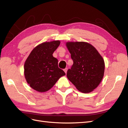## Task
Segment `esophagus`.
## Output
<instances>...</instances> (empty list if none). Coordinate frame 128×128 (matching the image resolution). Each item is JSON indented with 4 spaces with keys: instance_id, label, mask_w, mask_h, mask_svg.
Instances as JSON below:
<instances>
[{
    "instance_id": "obj_1",
    "label": "esophagus",
    "mask_w": 128,
    "mask_h": 128,
    "mask_svg": "<svg viewBox=\"0 0 128 128\" xmlns=\"http://www.w3.org/2000/svg\"><path fill=\"white\" fill-rule=\"evenodd\" d=\"M64 71L65 72V73L66 74L67 73V71H68V68H65V69H64Z\"/></svg>"
}]
</instances>
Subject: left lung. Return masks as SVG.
Wrapping results in <instances>:
<instances>
[{"label":"left lung","instance_id":"1","mask_svg":"<svg viewBox=\"0 0 128 128\" xmlns=\"http://www.w3.org/2000/svg\"><path fill=\"white\" fill-rule=\"evenodd\" d=\"M66 45L74 62L67 71L68 80L80 92H91L103 79L104 60L96 49L88 42H67Z\"/></svg>","mask_w":128,"mask_h":128}]
</instances>
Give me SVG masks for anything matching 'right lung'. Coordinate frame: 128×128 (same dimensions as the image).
Returning a JSON list of instances; mask_svg holds the SVG:
<instances>
[{"mask_svg": "<svg viewBox=\"0 0 128 128\" xmlns=\"http://www.w3.org/2000/svg\"><path fill=\"white\" fill-rule=\"evenodd\" d=\"M60 43V40L45 42L34 48L24 64V75L29 86L38 92H46L62 76L65 75L58 66L53 53Z\"/></svg>", "mask_w": 128, "mask_h": 128, "instance_id": "obj_1", "label": "right lung"}]
</instances>
